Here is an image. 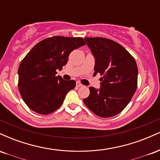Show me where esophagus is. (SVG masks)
I'll return each mask as SVG.
<instances>
[{"label": "esophagus", "instance_id": "34e87169", "mask_svg": "<svg viewBox=\"0 0 160 160\" xmlns=\"http://www.w3.org/2000/svg\"><path fill=\"white\" fill-rule=\"evenodd\" d=\"M76 86H77V87H81V86H82V85L81 83H80V82H76Z\"/></svg>", "mask_w": 160, "mask_h": 160}]
</instances>
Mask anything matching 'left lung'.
I'll use <instances>...</instances> for the list:
<instances>
[{
  "instance_id": "obj_1",
  "label": "left lung",
  "mask_w": 160,
  "mask_h": 160,
  "mask_svg": "<svg viewBox=\"0 0 160 160\" xmlns=\"http://www.w3.org/2000/svg\"><path fill=\"white\" fill-rule=\"evenodd\" d=\"M95 58L94 75L99 73L100 88L89 87L90 94L83 99L86 107L100 117L120 113L135 94L138 83L136 62L124 47L103 38H86Z\"/></svg>"
}]
</instances>
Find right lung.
<instances>
[{
  "mask_svg": "<svg viewBox=\"0 0 160 160\" xmlns=\"http://www.w3.org/2000/svg\"><path fill=\"white\" fill-rule=\"evenodd\" d=\"M83 45L81 38L56 36L41 40L31 49L18 70L20 95L30 109L45 115L62 105L76 82L56 77V70L61 71L70 53Z\"/></svg>",
  "mask_w": 160,
  "mask_h": 160,
  "instance_id": "1",
  "label": "right lung"
}]
</instances>
